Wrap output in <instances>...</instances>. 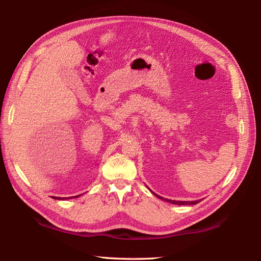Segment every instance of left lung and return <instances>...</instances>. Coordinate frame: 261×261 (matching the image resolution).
<instances>
[{
  "label": "left lung",
  "mask_w": 261,
  "mask_h": 261,
  "mask_svg": "<svg viewBox=\"0 0 261 261\" xmlns=\"http://www.w3.org/2000/svg\"><path fill=\"white\" fill-rule=\"evenodd\" d=\"M156 195V194H155ZM157 196V195H156ZM158 198H161V199H163V197H161V196H157ZM163 200H166V201H168V202H171V204H174V205H195V204H197V202H199L200 200H195V201H177V200H170V199H163Z\"/></svg>",
  "instance_id": "obj_1"
}]
</instances>
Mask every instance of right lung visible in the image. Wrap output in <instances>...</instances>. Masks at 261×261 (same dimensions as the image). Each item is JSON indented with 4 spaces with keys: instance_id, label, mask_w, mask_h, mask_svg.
<instances>
[{
    "instance_id": "obj_1",
    "label": "right lung",
    "mask_w": 261,
    "mask_h": 261,
    "mask_svg": "<svg viewBox=\"0 0 261 261\" xmlns=\"http://www.w3.org/2000/svg\"><path fill=\"white\" fill-rule=\"evenodd\" d=\"M79 196H80V195H79ZM75 197H77V196H75ZM55 198H56V199H62L61 197H59V198H57V197H55ZM72 198H73V197H72Z\"/></svg>"
}]
</instances>
